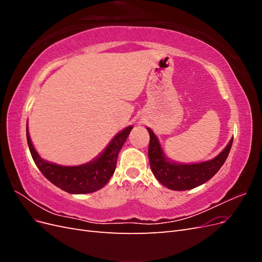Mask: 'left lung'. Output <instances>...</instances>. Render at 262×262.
Here are the masks:
<instances>
[{
    "label": "left lung",
    "mask_w": 262,
    "mask_h": 262,
    "mask_svg": "<svg viewBox=\"0 0 262 262\" xmlns=\"http://www.w3.org/2000/svg\"><path fill=\"white\" fill-rule=\"evenodd\" d=\"M146 129L149 133L148 160L153 175L163 186L177 191L193 189L210 180L225 163L233 144L232 138L225 148L210 161L182 164L166 156L156 134L150 128Z\"/></svg>",
    "instance_id": "1"
}]
</instances>
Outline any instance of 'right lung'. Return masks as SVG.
Masks as SVG:
<instances>
[{
  "mask_svg": "<svg viewBox=\"0 0 262 262\" xmlns=\"http://www.w3.org/2000/svg\"><path fill=\"white\" fill-rule=\"evenodd\" d=\"M133 125L118 132L102 152L93 161L77 166H62L43 160L33 145L26 125L27 143L33 160L42 175L54 186L73 194H85L97 191L104 187L114 175L117 157Z\"/></svg>",
  "mask_w": 262,
  "mask_h": 262,
  "instance_id": "right-lung-1",
  "label": "right lung"
}]
</instances>
